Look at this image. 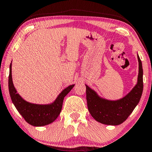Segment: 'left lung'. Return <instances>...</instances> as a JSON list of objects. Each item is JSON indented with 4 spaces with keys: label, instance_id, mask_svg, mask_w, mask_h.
Returning <instances> with one entry per match:
<instances>
[{
    "label": "left lung",
    "instance_id": "left-lung-1",
    "mask_svg": "<svg viewBox=\"0 0 152 152\" xmlns=\"http://www.w3.org/2000/svg\"><path fill=\"white\" fill-rule=\"evenodd\" d=\"M139 73L137 83L133 90L124 98L117 101H109L101 98L86 86V99L88 110L97 122L107 125H119L128 118L140 99L143 90V70L142 62L137 55Z\"/></svg>",
    "mask_w": 152,
    "mask_h": 152
}]
</instances>
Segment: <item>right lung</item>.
Wrapping results in <instances>:
<instances>
[{
    "instance_id": "1",
    "label": "right lung",
    "mask_w": 152,
    "mask_h": 152,
    "mask_svg": "<svg viewBox=\"0 0 152 152\" xmlns=\"http://www.w3.org/2000/svg\"><path fill=\"white\" fill-rule=\"evenodd\" d=\"M8 86L11 99L17 110L28 124L35 126H42L54 122L61 112L64 96L74 88V85L69 86L62 90L55 102L51 104L39 105L26 102L17 93L12 78V63L10 66Z\"/></svg>"
}]
</instances>
